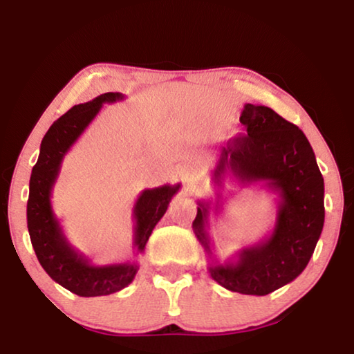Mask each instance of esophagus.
Returning <instances> with one entry per match:
<instances>
[{"instance_id": "34e87169", "label": "esophagus", "mask_w": 354, "mask_h": 354, "mask_svg": "<svg viewBox=\"0 0 354 354\" xmlns=\"http://www.w3.org/2000/svg\"><path fill=\"white\" fill-rule=\"evenodd\" d=\"M196 177H198V172L193 166H183L180 169V178L185 183H195Z\"/></svg>"}]
</instances>
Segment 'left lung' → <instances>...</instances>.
Here are the masks:
<instances>
[{"mask_svg":"<svg viewBox=\"0 0 354 354\" xmlns=\"http://www.w3.org/2000/svg\"><path fill=\"white\" fill-rule=\"evenodd\" d=\"M240 122L246 133L221 148L212 180L222 188L230 174L241 185L263 183L277 195L275 224L258 243L243 246L234 258L219 263L207 234L211 211L217 216L224 205L217 192L216 201L198 200L193 230L217 283L230 292L264 297L297 279L311 259L326 217L324 178L306 135L275 111L248 103Z\"/></svg>","mask_w":354,"mask_h":354,"instance_id":"obj_1","label":"left lung"}]
</instances>
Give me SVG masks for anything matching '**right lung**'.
Returning <instances> with one entry per match:
<instances>
[{"mask_svg": "<svg viewBox=\"0 0 354 354\" xmlns=\"http://www.w3.org/2000/svg\"><path fill=\"white\" fill-rule=\"evenodd\" d=\"M120 100H124L122 93L109 91L86 103L75 104L55 120L41 140L38 161L32 169L28 183L27 227L37 258L56 283L79 297H104L119 292L132 283L140 268L137 259L120 264H91L85 254L69 243L51 205L53 187L67 151L98 115L104 103ZM178 188L180 183L147 188L140 193L132 212L135 256L145 251L149 235L166 214L169 203Z\"/></svg>", "mask_w": 354, "mask_h": 354, "instance_id": "1", "label": "right lung"}]
</instances>
